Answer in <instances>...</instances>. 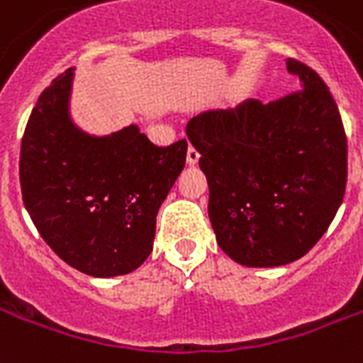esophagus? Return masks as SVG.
Instances as JSON below:
<instances>
[{
  "instance_id": "34e87169",
  "label": "esophagus",
  "mask_w": 363,
  "mask_h": 363,
  "mask_svg": "<svg viewBox=\"0 0 363 363\" xmlns=\"http://www.w3.org/2000/svg\"><path fill=\"white\" fill-rule=\"evenodd\" d=\"M198 160H200L198 150H194V147L190 146L189 152H186V163H189V165H196V163H198Z\"/></svg>"
}]
</instances>
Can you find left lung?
Listing matches in <instances>:
<instances>
[{
  "mask_svg": "<svg viewBox=\"0 0 363 363\" xmlns=\"http://www.w3.org/2000/svg\"><path fill=\"white\" fill-rule=\"evenodd\" d=\"M298 92L250 99L236 113L189 121L209 186L217 244L246 267H279L308 254L337 216L346 189L339 107L318 72L286 59Z\"/></svg>",
  "mask_w": 363,
  "mask_h": 363,
  "instance_id": "obj_1",
  "label": "left lung"
}]
</instances>
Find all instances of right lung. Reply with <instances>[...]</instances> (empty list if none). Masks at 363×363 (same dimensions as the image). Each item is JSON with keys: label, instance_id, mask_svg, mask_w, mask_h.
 Segmentation results:
<instances>
[{"label": "right lung", "instance_id": "right-lung-1", "mask_svg": "<svg viewBox=\"0 0 363 363\" xmlns=\"http://www.w3.org/2000/svg\"><path fill=\"white\" fill-rule=\"evenodd\" d=\"M74 69L40 94L21 144L24 208L48 246L90 277L138 269L155 217L186 161V140L160 147L138 125L90 134L72 121Z\"/></svg>", "mask_w": 363, "mask_h": 363}]
</instances>
